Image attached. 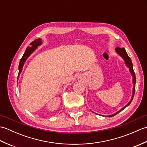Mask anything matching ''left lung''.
<instances>
[{"label": "left lung", "instance_id": "obj_1", "mask_svg": "<svg viewBox=\"0 0 147 147\" xmlns=\"http://www.w3.org/2000/svg\"><path fill=\"white\" fill-rule=\"evenodd\" d=\"M115 52L117 53V54L121 56V57H122V59H123L124 62H125V64L126 66L129 68V71L130 72L132 76H133V93H132V96H131V100H129V102L127 103V104L124 106V107L122 108L121 109H120L119 111H118L117 112H115V114H112V115H105V117H112L114 116V115H115L117 114H118L119 112H120L121 111H122L123 110H124V109L126 108L127 106H128L130 104L131 102H132L133 100V98L134 97V95H135V84H136V76H135V72H134V70H133V63H132V61L131 60L130 57L128 56V55H127V52L126 51V50L124 48H116L115 49ZM104 116V115H103Z\"/></svg>", "mask_w": 147, "mask_h": 147}]
</instances>
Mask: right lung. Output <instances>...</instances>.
Segmentation results:
<instances>
[{
    "label": "right lung",
    "instance_id": "add662e5",
    "mask_svg": "<svg viewBox=\"0 0 147 147\" xmlns=\"http://www.w3.org/2000/svg\"><path fill=\"white\" fill-rule=\"evenodd\" d=\"M42 44V40L41 38H38L34 40L33 42L30 43V45L28 47L26 48L25 52H24L23 57L21 59L20 64H19V73H18V80L20 78V74H21L22 70H23V65L25 63L27 59L30 56L33 54V52L35 51V50L40 45Z\"/></svg>",
    "mask_w": 147,
    "mask_h": 147
}]
</instances>
